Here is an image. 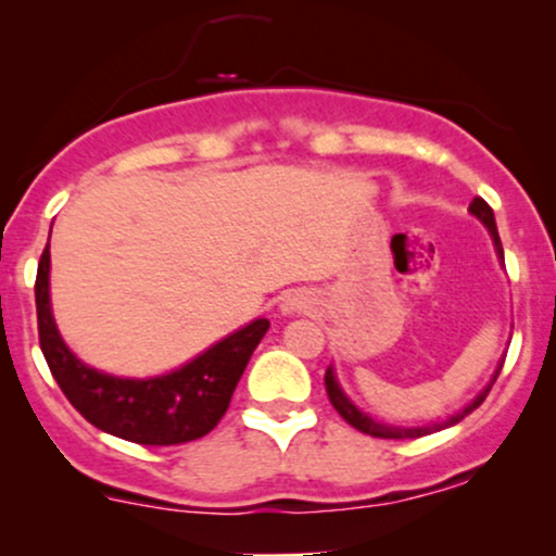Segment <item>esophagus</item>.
Instances as JSON below:
<instances>
[{
  "label": "esophagus",
  "mask_w": 556,
  "mask_h": 556,
  "mask_svg": "<svg viewBox=\"0 0 556 556\" xmlns=\"http://www.w3.org/2000/svg\"><path fill=\"white\" fill-rule=\"evenodd\" d=\"M282 308L287 314H292V311H303L305 308V295H300V292H292V295H287Z\"/></svg>",
  "instance_id": "obj_1"
}]
</instances>
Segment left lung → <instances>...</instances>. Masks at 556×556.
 Instances as JSON below:
<instances>
[{
	"mask_svg": "<svg viewBox=\"0 0 556 556\" xmlns=\"http://www.w3.org/2000/svg\"><path fill=\"white\" fill-rule=\"evenodd\" d=\"M470 212H473L478 219L483 222V225L489 227V232H491V238H494V245H496V253H500V258H504V253H502V240H500V232H496V222H494V212H491V206L486 201H483V198H473V203H470ZM504 363V361H502ZM502 363H500V368H496V374H494V379H491V384H494L496 381V376H500V371H502ZM324 384H327V394H329V402L331 405H334V410L340 413V416L348 420L350 426H353V429H358L361 433H368V437H376V439H418V437H426V433H431V431H439V429H446V426H455V424H460V420L468 416V413H473L478 405H481L483 400H486V394H489V389H491V384L483 389L481 394H478V397L470 402L468 407H465L463 413H457V416H452L450 420H444V424H437V426H429V429H397V426H384V424H376L374 418H368L366 413H361L358 407L353 405V402H350L348 397H344V392L340 389V384H337V379H334V371H331V366L327 368V374H324Z\"/></svg>",
	"mask_w": 556,
	"mask_h": 556,
	"instance_id": "1",
	"label": "left lung"
}]
</instances>
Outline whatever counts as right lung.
Returning a JSON list of instances; mask_svg holds the SVG:
<instances>
[{
	"label": "right lung",
	"mask_w": 556,
	"mask_h": 556,
	"mask_svg": "<svg viewBox=\"0 0 556 556\" xmlns=\"http://www.w3.org/2000/svg\"><path fill=\"white\" fill-rule=\"evenodd\" d=\"M36 316L41 353L70 405L96 429L154 446L193 442L219 424L253 350L269 329L266 318H256L188 366L156 379L106 376L83 366L54 327L49 305V242L36 271Z\"/></svg>",
	"instance_id": "right-lung-1"
}]
</instances>
